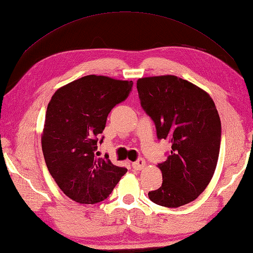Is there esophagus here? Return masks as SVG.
Masks as SVG:
<instances>
[{"label":"esophagus","mask_w":253,"mask_h":253,"mask_svg":"<svg viewBox=\"0 0 253 253\" xmlns=\"http://www.w3.org/2000/svg\"><path fill=\"white\" fill-rule=\"evenodd\" d=\"M146 167V162L144 159H138L137 162L132 163V168L135 169V170H142Z\"/></svg>","instance_id":"1"}]
</instances>
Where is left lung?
Returning <instances> with one entry per match:
<instances>
[{
    "label": "left lung",
    "mask_w": 253,
    "mask_h": 253,
    "mask_svg": "<svg viewBox=\"0 0 253 253\" xmlns=\"http://www.w3.org/2000/svg\"><path fill=\"white\" fill-rule=\"evenodd\" d=\"M137 89L158 138L171 142L166 162L158 165L163 183L148 192L149 199L167 208L189 204L209 185L218 163L221 123L213 100L174 75L142 77Z\"/></svg>",
    "instance_id": "left-lung-1"
}]
</instances>
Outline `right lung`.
I'll return each mask as SVG.
<instances>
[{"instance_id":"1","label":"right lung","mask_w":253,"mask_h":253,"mask_svg":"<svg viewBox=\"0 0 253 253\" xmlns=\"http://www.w3.org/2000/svg\"><path fill=\"white\" fill-rule=\"evenodd\" d=\"M131 86V81L87 75L59 87L49 100L41 138L45 163L59 189L76 203L105 200L127 171L95 151L109 112Z\"/></svg>"}]
</instances>
